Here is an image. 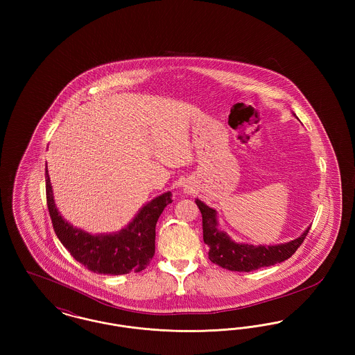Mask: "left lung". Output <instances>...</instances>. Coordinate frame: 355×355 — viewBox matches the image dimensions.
Returning <instances> with one entry per match:
<instances>
[{
  "mask_svg": "<svg viewBox=\"0 0 355 355\" xmlns=\"http://www.w3.org/2000/svg\"><path fill=\"white\" fill-rule=\"evenodd\" d=\"M196 203L202 214L203 242L209 246V259L227 270L248 272L284 262L297 252L310 230L309 226L295 239L278 245L241 243L220 229L216 209L198 198Z\"/></svg>",
  "mask_w": 355,
  "mask_h": 355,
  "instance_id": "8db88e82",
  "label": "left lung"
}]
</instances>
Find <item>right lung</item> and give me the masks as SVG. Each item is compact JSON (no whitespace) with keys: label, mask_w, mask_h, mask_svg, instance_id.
Masks as SVG:
<instances>
[{"label":"right lung","mask_w":355,"mask_h":355,"mask_svg":"<svg viewBox=\"0 0 355 355\" xmlns=\"http://www.w3.org/2000/svg\"><path fill=\"white\" fill-rule=\"evenodd\" d=\"M45 171L46 200L54 232L76 261L90 271L110 275L146 269L155 252V225L164 209L173 202L171 191L145 203L119 232L92 234L61 216L54 202L48 166Z\"/></svg>","instance_id":"obj_1"}]
</instances>
